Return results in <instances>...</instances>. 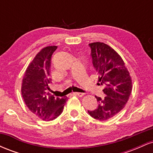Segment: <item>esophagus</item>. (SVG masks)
Instances as JSON below:
<instances>
[{"mask_svg": "<svg viewBox=\"0 0 153 153\" xmlns=\"http://www.w3.org/2000/svg\"><path fill=\"white\" fill-rule=\"evenodd\" d=\"M75 95L77 96H79V97H82V96H83L84 94H82V93H75Z\"/></svg>", "mask_w": 153, "mask_h": 153, "instance_id": "34e87169", "label": "esophagus"}]
</instances>
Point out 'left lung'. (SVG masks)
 Masks as SVG:
<instances>
[{
	"mask_svg": "<svg viewBox=\"0 0 153 153\" xmlns=\"http://www.w3.org/2000/svg\"><path fill=\"white\" fill-rule=\"evenodd\" d=\"M93 65L99 75V82L105 86L104 99L96 96L99 106L88 111L93 118L100 121L109 119L119 114L129 100L131 78L121 56L103 42L89 44Z\"/></svg>",
	"mask_w": 153,
	"mask_h": 153,
	"instance_id": "obj_1",
	"label": "left lung"
}]
</instances>
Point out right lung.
Masks as SVG:
<instances>
[{
  "instance_id": "add662e5",
  "label": "right lung",
  "mask_w": 153,
  "mask_h": 153,
  "mask_svg": "<svg viewBox=\"0 0 153 153\" xmlns=\"http://www.w3.org/2000/svg\"><path fill=\"white\" fill-rule=\"evenodd\" d=\"M57 46L42 49L26 68L22 80V94L29 109L43 121H51L62 114L67 97L50 94L51 57Z\"/></svg>"
}]
</instances>
